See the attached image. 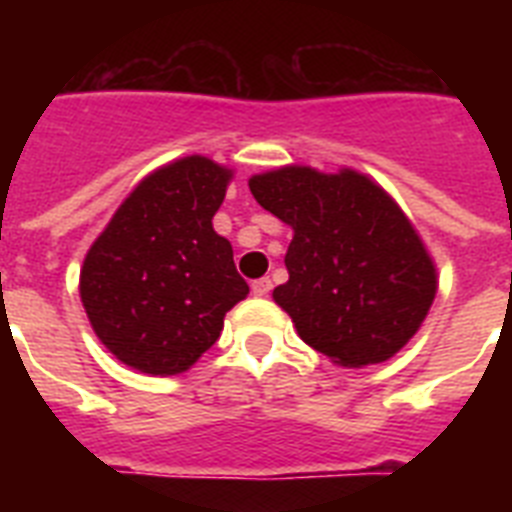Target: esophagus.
<instances>
[{
    "label": "esophagus",
    "mask_w": 512,
    "mask_h": 512,
    "mask_svg": "<svg viewBox=\"0 0 512 512\" xmlns=\"http://www.w3.org/2000/svg\"><path fill=\"white\" fill-rule=\"evenodd\" d=\"M271 289H273L271 279L252 281V295H255V297H268V295H271Z\"/></svg>",
    "instance_id": "esophagus-1"
}]
</instances>
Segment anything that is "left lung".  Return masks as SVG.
I'll return each instance as SVG.
<instances>
[{"mask_svg": "<svg viewBox=\"0 0 512 512\" xmlns=\"http://www.w3.org/2000/svg\"><path fill=\"white\" fill-rule=\"evenodd\" d=\"M257 204L292 225L289 281L273 300L340 366L388 361L428 316L438 279L409 217L356 170L281 167L249 177Z\"/></svg>", "mask_w": 512, "mask_h": 512, "instance_id": "left-lung-1", "label": "left lung"}]
</instances>
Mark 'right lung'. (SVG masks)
<instances>
[{
  "label": "right lung",
  "mask_w": 512,
  "mask_h": 512,
  "mask_svg": "<svg viewBox=\"0 0 512 512\" xmlns=\"http://www.w3.org/2000/svg\"><path fill=\"white\" fill-rule=\"evenodd\" d=\"M233 172L185 156L143 177L84 257L79 295L98 340L146 374L191 369L249 295L212 228Z\"/></svg>",
  "instance_id": "add662e5"
}]
</instances>
